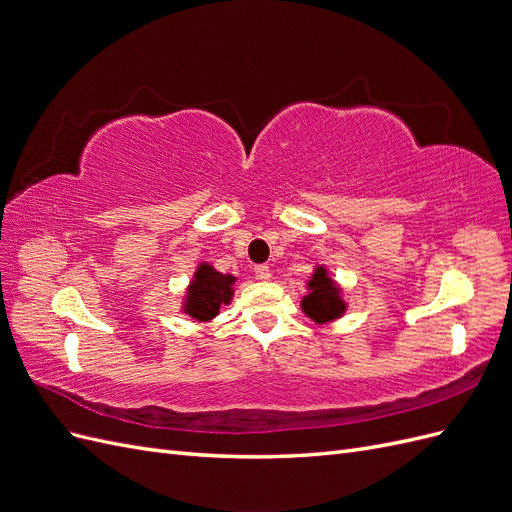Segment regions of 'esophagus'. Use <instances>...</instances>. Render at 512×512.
Instances as JSON below:
<instances>
[{
	"label": "esophagus",
	"instance_id": "obj_1",
	"mask_svg": "<svg viewBox=\"0 0 512 512\" xmlns=\"http://www.w3.org/2000/svg\"><path fill=\"white\" fill-rule=\"evenodd\" d=\"M254 275H256V280L267 282L271 277V269H269V265H258V267H254Z\"/></svg>",
	"mask_w": 512,
	"mask_h": 512
}]
</instances>
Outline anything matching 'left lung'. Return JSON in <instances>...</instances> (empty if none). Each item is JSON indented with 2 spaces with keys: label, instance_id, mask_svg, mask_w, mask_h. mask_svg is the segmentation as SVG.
<instances>
[{
  "label": "left lung",
  "instance_id": "1",
  "mask_svg": "<svg viewBox=\"0 0 512 512\" xmlns=\"http://www.w3.org/2000/svg\"><path fill=\"white\" fill-rule=\"evenodd\" d=\"M307 286L309 294L303 299V312L309 318H314V322H327L344 314V301L339 299V290L333 286L322 267L316 269Z\"/></svg>",
  "mask_w": 512,
  "mask_h": 512
}]
</instances>
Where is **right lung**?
I'll return each mask as SVG.
<instances>
[{"instance_id":"right-lung-1","label":"right lung","mask_w":512,"mask_h":512,"mask_svg":"<svg viewBox=\"0 0 512 512\" xmlns=\"http://www.w3.org/2000/svg\"><path fill=\"white\" fill-rule=\"evenodd\" d=\"M232 284H235L232 275H222L209 265H200L188 290L185 314L196 320H211L220 312V305L230 301Z\"/></svg>"}]
</instances>
